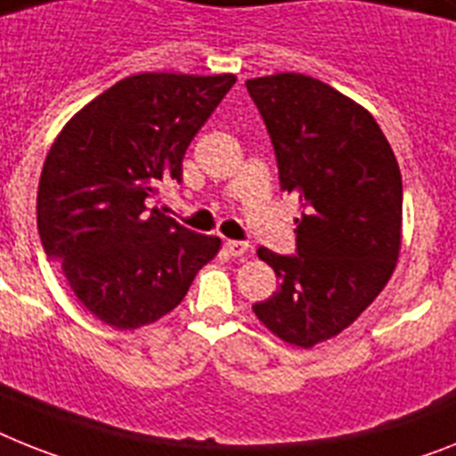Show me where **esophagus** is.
<instances>
[{"instance_id":"esophagus-1","label":"esophagus","mask_w":456,"mask_h":456,"mask_svg":"<svg viewBox=\"0 0 456 456\" xmlns=\"http://www.w3.org/2000/svg\"><path fill=\"white\" fill-rule=\"evenodd\" d=\"M224 250H227L232 257H243L248 252V243H243V240H227V243H224Z\"/></svg>"}]
</instances>
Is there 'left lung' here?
<instances>
[{
	"label": "left lung",
	"mask_w": 456,
	"mask_h": 456,
	"mask_svg": "<svg viewBox=\"0 0 456 456\" xmlns=\"http://www.w3.org/2000/svg\"><path fill=\"white\" fill-rule=\"evenodd\" d=\"M246 87L271 134L281 190L301 204L299 255L257 250L281 289L252 311L271 334L308 350L350 327L396 269L399 162L376 118L322 80L273 74Z\"/></svg>",
	"instance_id": "8db88e82"
}]
</instances>
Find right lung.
<instances>
[{
    "instance_id": "add662e5",
    "label": "right lung",
    "mask_w": 456,
    "mask_h": 456,
    "mask_svg": "<svg viewBox=\"0 0 456 456\" xmlns=\"http://www.w3.org/2000/svg\"><path fill=\"white\" fill-rule=\"evenodd\" d=\"M234 83V74L129 76L53 141L37 194L41 243L109 327L157 322L220 252L217 236L181 227L148 199L159 181L181 183L187 145Z\"/></svg>"
}]
</instances>
